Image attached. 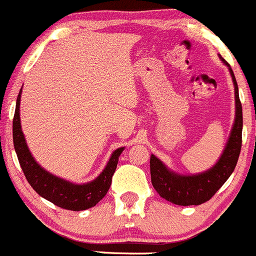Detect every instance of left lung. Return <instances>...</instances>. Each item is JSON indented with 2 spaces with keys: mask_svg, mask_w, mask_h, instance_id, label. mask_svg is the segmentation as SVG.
<instances>
[{
  "mask_svg": "<svg viewBox=\"0 0 256 256\" xmlns=\"http://www.w3.org/2000/svg\"><path fill=\"white\" fill-rule=\"evenodd\" d=\"M219 58L229 70L234 84L235 118L224 150L216 163L202 173L180 174L169 169L154 154L150 156V178L154 189L162 198L176 206H199L208 202L232 176L239 158L242 132V110L239 90L230 66L222 56Z\"/></svg>",
  "mask_w": 256,
  "mask_h": 256,
  "instance_id": "obj_1",
  "label": "left lung"
}]
</instances>
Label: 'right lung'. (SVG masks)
<instances>
[{
    "mask_svg": "<svg viewBox=\"0 0 256 256\" xmlns=\"http://www.w3.org/2000/svg\"><path fill=\"white\" fill-rule=\"evenodd\" d=\"M21 94L22 88L17 97L14 117V146L27 182L31 184L37 194L60 208L80 212L94 206L107 194L112 183V176L117 168L118 159L124 150V146L116 149L102 173L87 183L76 184L50 173L37 163L27 146L21 127V116H20Z\"/></svg>",
    "mask_w": 256,
    "mask_h": 256,
    "instance_id": "right-lung-1",
    "label": "right lung"
}]
</instances>
